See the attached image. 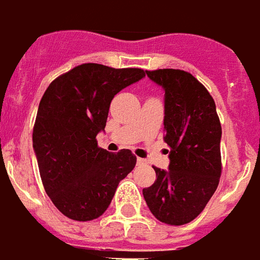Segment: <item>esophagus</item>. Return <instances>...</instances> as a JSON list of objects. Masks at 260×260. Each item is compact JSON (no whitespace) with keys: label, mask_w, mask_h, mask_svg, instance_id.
Listing matches in <instances>:
<instances>
[{"label":"esophagus","mask_w":260,"mask_h":260,"mask_svg":"<svg viewBox=\"0 0 260 260\" xmlns=\"http://www.w3.org/2000/svg\"><path fill=\"white\" fill-rule=\"evenodd\" d=\"M147 164V160L143 158H137V165H145Z\"/></svg>","instance_id":"34e87169"}]
</instances>
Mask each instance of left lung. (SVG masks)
<instances>
[{"instance_id": "obj_1", "label": "left lung", "mask_w": 260, "mask_h": 260, "mask_svg": "<svg viewBox=\"0 0 260 260\" xmlns=\"http://www.w3.org/2000/svg\"><path fill=\"white\" fill-rule=\"evenodd\" d=\"M165 88V141L169 169L155 168L156 180L144 188L152 215L165 224L183 226L205 209L221 174V126L213 98L194 76L180 69L147 70Z\"/></svg>"}]
</instances>
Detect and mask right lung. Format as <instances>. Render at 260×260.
<instances>
[{
    "mask_svg": "<svg viewBox=\"0 0 260 260\" xmlns=\"http://www.w3.org/2000/svg\"><path fill=\"white\" fill-rule=\"evenodd\" d=\"M145 76L138 68L83 63L58 76L41 98L33 148L47 195L72 220H94L108 209L117 185L136 166L130 149L98 147L113 96Z\"/></svg>",
    "mask_w": 260,
    "mask_h": 260,
    "instance_id": "add662e5",
    "label": "right lung"
}]
</instances>
